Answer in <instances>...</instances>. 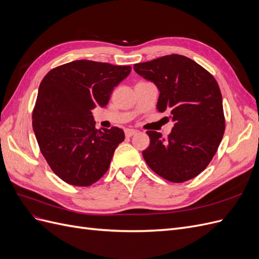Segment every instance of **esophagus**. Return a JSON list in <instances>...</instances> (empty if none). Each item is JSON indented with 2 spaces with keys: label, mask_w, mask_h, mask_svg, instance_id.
I'll use <instances>...</instances> for the list:
<instances>
[{
  "label": "esophagus",
  "mask_w": 259,
  "mask_h": 259,
  "mask_svg": "<svg viewBox=\"0 0 259 259\" xmlns=\"http://www.w3.org/2000/svg\"><path fill=\"white\" fill-rule=\"evenodd\" d=\"M136 133H137L136 130L126 128V130H125V136H126V137H132V136H134Z\"/></svg>",
  "instance_id": "1"
}]
</instances>
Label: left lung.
<instances>
[{
    "label": "left lung",
    "instance_id": "obj_1",
    "mask_svg": "<svg viewBox=\"0 0 259 259\" xmlns=\"http://www.w3.org/2000/svg\"><path fill=\"white\" fill-rule=\"evenodd\" d=\"M134 70L158 88L156 109L170 113L174 127L167 138L148 131L150 145L143 156L153 171L184 183L204 170L225 132L223 97L214 76L192 59L167 55L134 65Z\"/></svg>",
    "mask_w": 259,
    "mask_h": 259
}]
</instances>
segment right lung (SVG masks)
<instances>
[{"mask_svg": "<svg viewBox=\"0 0 259 259\" xmlns=\"http://www.w3.org/2000/svg\"><path fill=\"white\" fill-rule=\"evenodd\" d=\"M130 66L74 60L44 76L32 114V126L49 165L67 184L88 187L105 175L124 138L119 127H95L92 110L107 106Z\"/></svg>", "mask_w": 259, "mask_h": 259, "instance_id": "right-lung-1", "label": "right lung"}]
</instances>
